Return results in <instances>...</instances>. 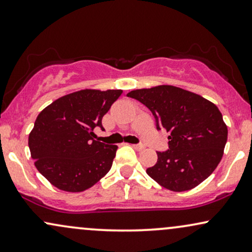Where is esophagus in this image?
Returning <instances> with one entry per match:
<instances>
[{"mask_svg":"<svg viewBox=\"0 0 252 252\" xmlns=\"http://www.w3.org/2000/svg\"><path fill=\"white\" fill-rule=\"evenodd\" d=\"M132 147L134 148L136 151H142L144 150V146L140 145V144H135V145H132Z\"/></svg>","mask_w":252,"mask_h":252,"instance_id":"obj_1","label":"esophagus"}]
</instances>
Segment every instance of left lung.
Returning a JSON list of instances; mask_svg holds the SVG:
<instances>
[{"mask_svg": "<svg viewBox=\"0 0 252 252\" xmlns=\"http://www.w3.org/2000/svg\"><path fill=\"white\" fill-rule=\"evenodd\" d=\"M153 113L157 128L169 133L168 150L157 152L148 175L162 187L185 191L196 187L220 163L228 139L222 113L212 101L172 85L127 93Z\"/></svg>", "mask_w": 252, "mask_h": 252, "instance_id": "1", "label": "left lung"}]
</instances>
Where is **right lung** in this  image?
Listing matches in <instances>:
<instances>
[{"label":"right lung","mask_w":252,"mask_h":252,"mask_svg":"<svg viewBox=\"0 0 252 252\" xmlns=\"http://www.w3.org/2000/svg\"><path fill=\"white\" fill-rule=\"evenodd\" d=\"M121 90H82L58 98L37 117L29 134L31 158L38 172L61 190L91 188L111 169L118 146L94 139L95 127Z\"/></svg>","instance_id":"obj_1"}]
</instances>
